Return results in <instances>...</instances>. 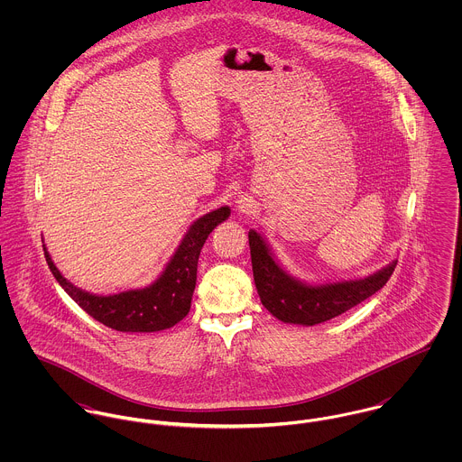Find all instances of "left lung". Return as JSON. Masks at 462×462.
<instances>
[{"instance_id": "1", "label": "left lung", "mask_w": 462, "mask_h": 462, "mask_svg": "<svg viewBox=\"0 0 462 462\" xmlns=\"http://www.w3.org/2000/svg\"><path fill=\"white\" fill-rule=\"evenodd\" d=\"M249 245L262 304L286 324L315 326L348 311L377 293L396 266L393 262L365 279L311 286L293 279L277 264L260 233L249 231Z\"/></svg>"}]
</instances>
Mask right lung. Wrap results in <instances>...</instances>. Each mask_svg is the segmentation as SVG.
<instances>
[{
  "mask_svg": "<svg viewBox=\"0 0 462 462\" xmlns=\"http://www.w3.org/2000/svg\"><path fill=\"white\" fill-rule=\"evenodd\" d=\"M231 209L222 206L198 218L163 273L147 288L130 290L117 295H92L70 284L51 262L48 249L44 256L51 273L67 295L92 319L110 329L121 332H154L176 326L190 311V302L198 279L200 249L208 235L229 217Z\"/></svg>",
  "mask_w": 462,
  "mask_h": 462,
  "instance_id": "1",
  "label": "right lung"
}]
</instances>
